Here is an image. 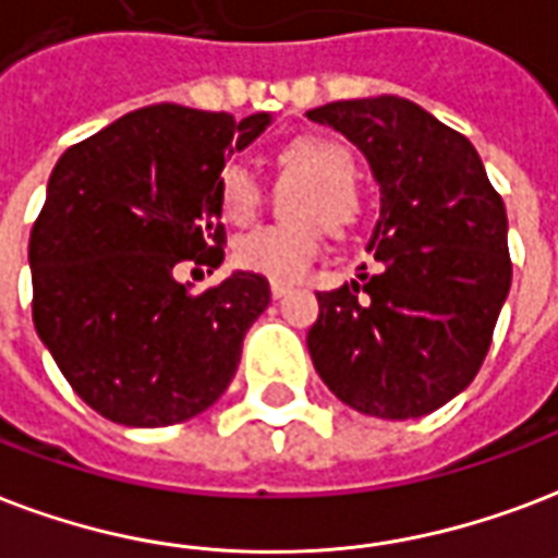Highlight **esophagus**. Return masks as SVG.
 <instances>
[{
    "mask_svg": "<svg viewBox=\"0 0 558 558\" xmlns=\"http://www.w3.org/2000/svg\"><path fill=\"white\" fill-rule=\"evenodd\" d=\"M283 295H289L287 283H271V298L278 301V298H283Z\"/></svg>",
    "mask_w": 558,
    "mask_h": 558,
    "instance_id": "esophagus-1",
    "label": "esophagus"
}]
</instances>
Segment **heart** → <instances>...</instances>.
Returning a JSON list of instances; mask_svg holds the SVG:
<instances>
[{"mask_svg": "<svg viewBox=\"0 0 558 558\" xmlns=\"http://www.w3.org/2000/svg\"><path fill=\"white\" fill-rule=\"evenodd\" d=\"M280 178L304 181L295 195L292 216L301 225H266L233 242V266L260 275L271 283H295L325 251V228L345 231L363 216V195L356 190L360 166L354 151L327 134L289 140L275 155ZM263 204L260 178L248 166L225 163L216 178V207L225 222L248 225Z\"/></svg>", "mask_w": 558, "mask_h": 558, "instance_id": "heart-1", "label": "heart"}]
</instances>
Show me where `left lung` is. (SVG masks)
Wrapping results in <instances>:
<instances>
[{
    "mask_svg": "<svg viewBox=\"0 0 558 558\" xmlns=\"http://www.w3.org/2000/svg\"><path fill=\"white\" fill-rule=\"evenodd\" d=\"M307 117L363 148L383 190L368 242L383 271L318 292L313 365L356 412L427 415L477 377L492 345L512 280L504 198L468 137L415 101H330Z\"/></svg>",
    "mask_w": 558,
    "mask_h": 558,
    "instance_id": "left-lung-1",
    "label": "left lung"
}]
</instances>
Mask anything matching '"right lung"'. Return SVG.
<instances>
[{"label": "right lung", "mask_w": 558, "mask_h": 558, "mask_svg": "<svg viewBox=\"0 0 558 558\" xmlns=\"http://www.w3.org/2000/svg\"><path fill=\"white\" fill-rule=\"evenodd\" d=\"M269 113L148 105L61 155L32 228V318L81 401L125 427L193 418L228 389L269 280L233 271L190 295L181 263L219 269L216 178ZM195 271V269H193Z\"/></svg>", "instance_id": "right-lung-1"}]
</instances>
